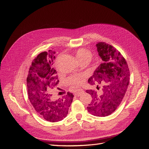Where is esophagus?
<instances>
[{
	"instance_id": "obj_1",
	"label": "esophagus",
	"mask_w": 149,
	"mask_h": 149,
	"mask_svg": "<svg viewBox=\"0 0 149 149\" xmlns=\"http://www.w3.org/2000/svg\"><path fill=\"white\" fill-rule=\"evenodd\" d=\"M83 93H84V91L83 89H78V90H76V91L75 92V95L78 96Z\"/></svg>"
}]
</instances>
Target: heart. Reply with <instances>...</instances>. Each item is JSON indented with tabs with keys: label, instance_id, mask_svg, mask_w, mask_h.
Returning <instances> with one entry per match:
<instances>
[{
	"label": "heart",
	"instance_id": "1",
	"mask_svg": "<svg viewBox=\"0 0 149 149\" xmlns=\"http://www.w3.org/2000/svg\"><path fill=\"white\" fill-rule=\"evenodd\" d=\"M76 57L79 61L82 60H91L92 57L91 52L86 48H79L75 53ZM84 81L83 75H72L67 79V83L72 86H79Z\"/></svg>",
	"mask_w": 149,
	"mask_h": 149
}]
</instances>
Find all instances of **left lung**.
Listing matches in <instances>:
<instances>
[{"instance_id":"1","label":"left lung","mask_w":149,"mask_h":149,"mask_svg":"<svg viewBox=\"0 0 149 149\" xmlns=\"http://www.w3.org/2000/svg\"><path fill=\"white\" fill-rule=\"evenodd\" d=\"M96 46L103 62L88 82L93 85L96 82L104 85L100 94L94 90L86 91L93 97L87 109L94 116L104 117L111 114L119 106L128 87L130 73L127 61L116 48L104 42H98Z\"/></svg>"}]
</instances>
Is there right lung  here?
<instances>
[{
	"mask_svg": "<svg viewBox=\"0 0 149 149\" xmlns=\"http://www.w3.org/2000/svg\"><path fill=\"white\" fill-rule=\"evenodd\" d=\"M55 52L40 53L31 63L26 85L30 102L37 113L48 121L55 123L63 119L68 113L74 95L68 92L55 100L53 91L57 87L56 71L52 67Z\"/></svg>",
	"mask_w": 149,
	"mask_h": 149,
	"instance_id": "right-lung-1",
	"label": "right lung"
}]
</instances>
